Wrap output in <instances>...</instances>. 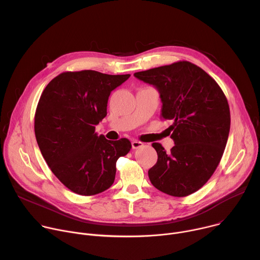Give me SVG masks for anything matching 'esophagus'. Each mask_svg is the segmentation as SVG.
Here are the masks:
<instances>
[{
  "instance_id": "esophagus-1",
  "label": "esophagus",
  "mask_w": 260,
  "mask_h": 260,
  "mask_svg": "<svg viewBox=\"0 0 260 260\" xmlns=\"http://www.w3.org/2000/svg\"><path fill=\"white\" fill-rule=\"evenodd\" d=\"M132 147H133V149H139V148L144 147V143H142L140 141H137V140H134L132 142Z\"/></svg>"
}]
</instances>
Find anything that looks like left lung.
<instances>
[{
    "label": "left lung",
    "instance_id": "obj_1",
    "mask_svg": "<svg viewBox=\"0 0 260 260\" xmlns=\"http://www.w3.org/2000/svg\"><path fill=\"white\" fill-rule=\"evenodd\" d=\"M134 76L157 88L160 117L173 120L169 128L175 146L167 152L161 144H152L158 157L148 176L158 190L187 197L204 186L223 155L231 128L226 96L209 74L186 60Z\"/></svg>",
    "mask_w": 260,
    "mask_h": 260
}]
</instances>
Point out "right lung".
Listing matches in <instances>:
<instances>
[{"label": "right lung", "instance_id": "obj_1", "mask_svg": "<svg viewBox=\"0 0 260 260\" xmlns=\"http://www.w3.org/2000/svg\"><path fill=\"white\" fill-rule=\"evenodd\" d=\"M92 70L63 72L43 90L35 114V135L56 178L71 191L94 196L113 184L116 161L131 142L98 136L111 91L129 78Z\"/></svg>", "mask_w": 260, "mask_h": 260}]
</instances>
